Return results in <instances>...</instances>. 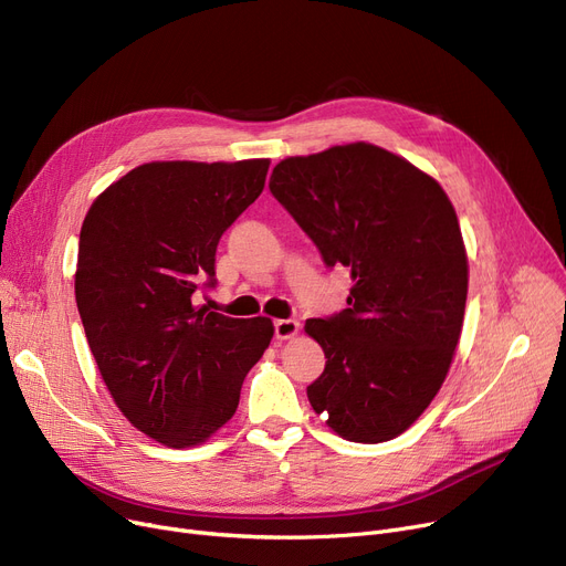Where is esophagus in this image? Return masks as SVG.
<instances>
[{
  "label": "esophagus",
  "mask_w": 566,
  "mask_h": 566,
  "mask_svg": "<svg viewBox=\"0 0 566 566\" xmlns=\"http://www.w3.org/2000/svg\"><path fill=\"white\" fill-rule=\"evenodd\" d=\"M298 331H301V323L295 318L275 321V337L277 339H291V337L298 335Z\"/></svg>",
  "instance_id": "obj_1"
}]
</instances>
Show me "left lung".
I'll use <instances>...</instances> for the list:
<instances>
[{
    "mask_svg": "<svg viewBox=\"0 0 566 566\" xmlns=\"http://www.w3.org/2000/svg\"><path fill=\"white\" fill-rule=\"evenodd\" d=\"M268 186L353 280L346 310L305 323L328 358L312 408L350 442L397 438L438 395L463 328L468 256L450 197L367 142L284 158Z\"/></svg>",
    "mask_w": 566,
    "mask_h": 566,
    "instance_id": "left-lung-1",
    "label": "left lung"
}]
</instances>
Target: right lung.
I'll return each instance as SVG.
<instances>
[{"label": "right lung", "mask_w": 566, "mask_h": 566, "mask_svg": "<svg viewBox=\"0 0 566 566\" xmlns=\"http://www.w3.org/2000/svg\"><path fill=\"white\" fill-rule=\"evenodd\" d=\"M271 160H156L103 190L80 231L75 301L126 420L167 448L201 444L238 408L273 321L192 303L220 235L261 195Z\"/></svg>", "instance_id": "obj_1"}]
</instances>
